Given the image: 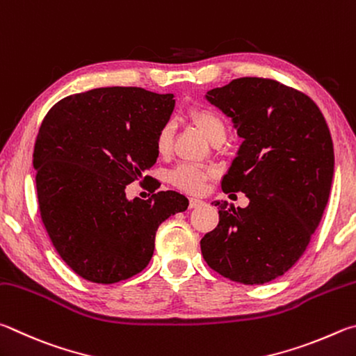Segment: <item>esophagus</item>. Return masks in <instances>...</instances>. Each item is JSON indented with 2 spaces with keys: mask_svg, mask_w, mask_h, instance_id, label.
<instances>
[{
  "mask_svg": "<svg viewBox=\"0 0 356 356\" xmlns=\"http://www.w3.org/2000/svg\"><path fill=\"white\" fill-rule=\"evenodd\" d=\"M204 202L203 200H200V198H191L189 200V208H197V207H200V204H203Z\"/></svg>",
  "mask_w": 356,
  "mask_h": 356,
  "instance_id": "obj_1",
  "label": "esophagus"
}]
</instances>
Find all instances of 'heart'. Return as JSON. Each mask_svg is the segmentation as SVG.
Returning a JSON list of instances; mask_svg holds the SVG:
<instances>
[{"mask_svg": "<svg viewBox=\"0 0 356 356\" xmlns=\"http://www.w3.org/2000/svg\"><path fill=\"white\" fill-rule=\"evenodd\" d=\"M189 118L195 127L202 131L208 140L214 142L225 137V122L222 117L209 108H194L189 111ZM172 145V127L164 124L158 131L154 139L156 152L159 154H167ZM213 177L211 168L198 167L194 164H179L168 173V181L175 188L188 192V194H198L202 192L204 181Z\"/></svg>", "mask_w": 356, "mask_h": 356, "instance_id": "b5f03b06", "label": "heart"}]
</instances>
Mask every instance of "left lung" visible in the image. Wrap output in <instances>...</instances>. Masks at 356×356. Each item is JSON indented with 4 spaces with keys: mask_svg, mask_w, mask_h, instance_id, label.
<instances>
[{
    "mask_svg": "<svg viewBox=\"0 0 356 356\" xmlns=\"http://www.w3.org/2000/svg\"><path fill=\"white\" fill-rule=\"evenodd\" d=\"M207 99L242 137L222 189L244 192L250 203L214 202L219 225L200 241L202 254L233 282H272L300 259L325 211L334 173L330 129L313 99L273 79H233Z\"/></svg>",
    "mask_w": 356,
    "mask_h": 356,
    "instance_id": "obj_1",
    "label": "left lung"
}]
</instances>
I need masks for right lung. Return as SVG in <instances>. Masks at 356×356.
Returning <instances> with one entry per match:
<instances>
[{"label": "right lung", "instance_id": "right-lung-1", "mask_svg": "<svg viewBox=\"0 0 356 356\" xmlns=\"http://www.w3.org/2000/svg\"><path fill=\"white\" fill-rule=\"evenodd\" d=\"M173 108V93L102 87L60 99L43 118L33 154L42 222L84 280L112 284L142 272L158 227L188 209L175 191L148 200H128L124 192L149 179L143 173L159 156L156 134Z\"/></svg>", "mask_w": 356, "mask_h": 356}]
</instances>
